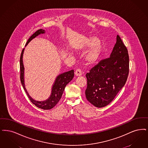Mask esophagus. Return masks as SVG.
I'll return each mask as SVG.
<instances>
[{
    "instance_id": "1",
    "label": "esophagus",
    "mask_w": 148,
    "mask_h": 148,
    "mask_svg": "<svg viewBox=\"0 0 148 148\" xmlns=\"http://www.w3.org/2000/svg\"><path fill=\"white\" fill-rule=\"evenodd\" d=\"M76 76H81L82 75V71L80 69H77L75 72Z\"/></svg>"
}]
</instances>
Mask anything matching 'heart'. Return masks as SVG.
Instances as JSON below:
<instances>
[{"label":"heart","instance_id":"obj_1","mask_svg":"<svg viewBox=\"0 0 148 148\" xmlns=\"http://www.w3.org/2000/svg\"><path fill=\"white\" fill-rule=\"evenodd\" d=\"M90 49L84 55V59L86 64L89 65L95 64L100 58L102 52V46L96 36H90L81 42L75 47L77 51H84Z\"/></svg>","mask_w":148,"mask_h":148}]
</instances>
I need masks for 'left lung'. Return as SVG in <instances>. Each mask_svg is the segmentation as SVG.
I'll return each mask as SVG.
<instances>
[{"label": "left lung", "instance_id": "left-lung-1", "mask_svg": "<svg viewBox=\"0 0 148 148\" xmlns=\"http://www.w3.org/2000/svg\"><path fill=\"white\" fill-rule=\"evenodd\" d=\"M128 73V50L117 35L110 57L101 60L86 75L87 99L98 108L107 106L124 87Z\"/></svg>", "mask_w": 148, "mask_h": 148}]
</instances>
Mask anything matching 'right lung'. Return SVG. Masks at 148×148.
Segmentation results:
<instances>
[{
	"mask_svg": "<svg viewBox=\"0 0 148 148\" xmlns=\"http://www.w3.org/2000/svg\"><path fill=\"white\" fill-rule=\"evenodd\" d=\"M45 30L42 29H39L38 31H36L34 34H32V36L27 40L25 47L27 44L32 40V39L35 38L36 36H38L40 34H45ZM25 49H23V51L21 52L20 58V80L21 83L24 88V90L34 104H35L37 107L41 109H50L54 107L57 104L58 101L61 99L62 95L63 94V92L64 91V88L66 86L69 84L71 80L73 79L74 77V71L73 70H72L71 71H67L64 72L63 73H61L56 78L55 82L52 85L51 88V93L49 98H47L46 100L44 101H38L34 99L32 97L30 96L27 92L25 88V81H24V66L23 64V54L24 52Z\"/></svg>",
	"mask_w": 148,
	"mask_h": 148,
	"instance_id": "add662e5",
	"label": "right lung"
}]
</instances>
